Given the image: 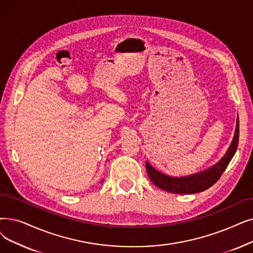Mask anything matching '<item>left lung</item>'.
I'll return each mask as SVG.
<instances>
[{"label":"left lung","mask_w":253,"mask_h":253,"mask_svg":"<svg viewBox=\"0 0 253 253\" xmlns=\"http://www.w3.org/2000/svg\"><path fill=\"white\" fill-rule=\"evenodd\" d=\"M239 142V117L237 118V124L234 138L230 142L226 153L223 157L214 166L208 168L207 169L201 170L189 175L183 177H172L161 172L160 170L154 169L151 164L146 161L147 172L152 183L155 184L160 189L175 193V194H192L199 193L214 185L218 179L227 168L228 163L233 159L238 148Z\"/></svg>","instance_id":"left-lung-1"}]
</instances>
